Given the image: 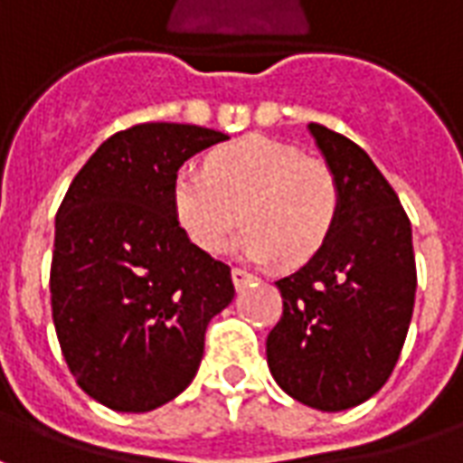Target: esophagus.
<instances>
[{
    "label": "esophagus",
    "instance_id": "esophagus-1",
    "mask_svg": "<svg viewBox=\"0 0 463 463\" xmlns=\"http://www.w3.org/2000/svg\"><path fill=\"white\" fill-rule=\"evenodd\" d=\"M231 275H232V285H235L238 290H241V288H245V285H248L250 280H255V275H250L248 270H242V268H232Z\"/></svg>",
    "mask_w": 463,
    "mask_h": 463
}]
</instances>
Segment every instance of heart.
<instances>
[{
  "label": "heart",
  "instance_id": "1",
  "mask_svg": "<svg viewBox=\"0 0 463 463\" xmlns=\"http://www.w3.org/2000/svg\"><path fill=\"white\" fill-rule=\"evenodd\" d=\"M171 198L175 221L203 252L225 250L245 221L242 252L288 268L312 260L340 215V188L330 165L260 133L211 151L203 171L181 168Z\"/></svg>",
  "mask_w": 463,
  "mask_h": 463
}]
</instances>
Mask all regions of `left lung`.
<instances>
[{"mask_svg":"<svg viewBox=\"0 0 463 463\" xmlns=\"http://www.w3.org/2000/svg\"><path fill=\"white\" fill-rule=\"evenodd\" d=\"M340 188L330 241L278 280L282 317L268 335V364L292 399L322 411L357 407L392 377L414 312L411 222L367 153L310 123Z\"/></svg>","mask_w":463,"mask_h":463,"instance_id":"left-lung-1","label":"left lung"}]
</instances>
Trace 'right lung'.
I'll use <instances>...</instances> for the list:
<instances>
[{
    "label": "right lung",
    "mask_w": 463,
    "mask_h": 463,
    "mask_svg": "<svg viewBox=\"0 0 463 463\" xmlns=\"http://www.w3.org/2000/svg\"><path fill=\"white\" fill-rule=\"evenodd\" d=\"M228 136L136 123L106 138L56 211L52 317L76 384L114 411H151L198 372L208 322L235 295L231 268L195 248L173 178Z\"/></svg>",
    "instance_id": "obj_1"
}]
</instances>
